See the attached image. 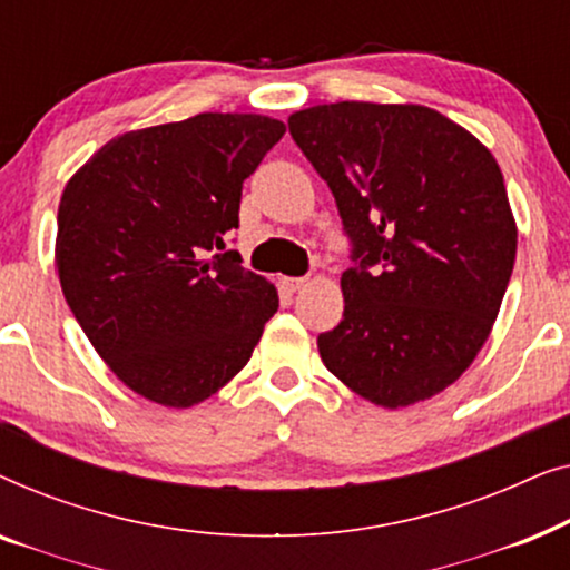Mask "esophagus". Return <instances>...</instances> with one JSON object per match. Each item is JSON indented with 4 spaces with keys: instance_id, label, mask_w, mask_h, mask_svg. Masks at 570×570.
I'll list each match as a JSON object with an SVG mask.
<instances>
[{
    "instance_id": "obj_1",
    "label": "esophagus",
    "mask_w": 570,
    "mask_h": 570,
    "mask_svg": "<svg viewBox=\"0 0 570 570\" xmlns=\"http://www.w3.org/2000/svg\"><path fill=\"white\" fill-rule=\"evenodd\" d=\"M279 285H283L287 293H298L301 287L306 285V277H283L279 279Z\"/></svg>"
}]
</instances>
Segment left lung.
<instances>
[{
  "label": "left lung",
  "instance_id": "obj_1",
  "mask_svg": "<svg viewBox=\"0 0 570 570\" xmlns=\"http://www.w3.org/2000/svg\"><path fill=\"white\" fill-rule=\"evenodd\" d=\"M287 127L350 238L342 322L318 334L324 365L389 410L439 394L485 345L517 259L495 158L425 106L342 100Z\"/></svg>",
  "mask_w": 570,
  "mask_h": 570
}]
</instances>
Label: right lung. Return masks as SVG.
Listing matches in <instances>:
<instances>
[{
	"label": "right lung",
	"mask_w": 570,
	"mask_h": 570,
	"mask_svg": "<svg viewBox=\"0 0 570 570\" xmlns=\"http://www.w3.org/2000/svg\"><path fill=\"white\" fill-rule=\"evenodd\" d=\"M285 135L256 114H199L127 131L69 178L57 217L61 291L116 376L191 407L236 376L279 306L240 267L244 181Z\"/></svg>",
	"instance_id": "1"
}]
</instances>
